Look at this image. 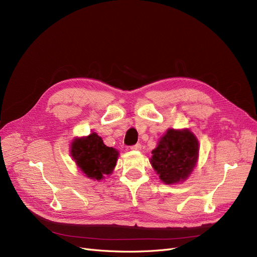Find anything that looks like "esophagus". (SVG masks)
<instances>
[{"mask_svg": "<svg viewBox=\"0 0 257 257\" xmlns=\"http://www.w3.org/2000/svg\"><path fill=\"white\" fill-rule=\"evenodd\" d=\"M131 150L139 151V150H141V145H140V143H136V145H134V146H132V147H131Z\"/></svg>", "mask_w": 257, "mask_h": 257, "instance_id": "esophagus-1", "label": "esophagus"}]
</instances>
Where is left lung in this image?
<instances>
[{"instance_id": "obj_1", "label": "left lung", "mask_w": 257, "mask_h": 257, "mask_svg": "<svg viewBox=\"0 0 257 257\" xmlns=\"http://www.w3.org/2000/svg\"><path fill=\"white\" fill-rule=\"evenodd\" d=\"M151 163L167 184L188 178L198 158V140L188 130H169L155 150Z\"/></svg>"}]
</instances>
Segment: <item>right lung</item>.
<instances>
[{
  "mask_svg": "<svg viewBox=\"0 0 257 257\" xmlns=\"http://www.w3.org/2000/svg\"><path fill=\"white\" fill-rule=\"evenodd\" d=\"M70 154L81 171L97 180L109 175L118 158V152L106 147L96 133L86 138H77L71 145Z\"/></svg>",
  "mask_w": 257,
  "mask_h": 257,
  "instance_id": "add662e5",
  "label": "right lung"
}]
</instances>
